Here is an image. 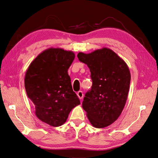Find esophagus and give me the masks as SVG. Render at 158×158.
Wrapping results in <instances>:
<instances>
[{
	"instance_id": "esophagus-1",
	"label": "esophagus",
	"mask_w": 158,
	"mask_h": 158,
	"mask_svg": "<svg viewBox=\"0 0 158 158\" xmlns=\"http://www.w3.org/2000/svg\"><path fill=\"white\" fill-rule=\"evenodd\" d=\"M77 96L79 97V98H80V99H82V97H83V92H82V91H79V92H77Z\"/></svg>"
}]
</instances>
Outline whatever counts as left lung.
Masks as SVG:
<instances>
[{"label":"left lung","mask_w":158,"mask_h":158,"mask_svg":"<svg viewBox=\"0 0 158 158\" xmlns=\"http://www.w3.org/2000/svg\"><path fill=\"white\" fill-rule=\"evenodd\" d=\"M77 57L88 66L93 82L82 108L94 127H106L118 119L126 105L131 81L128 66L106 47L89 54L79 52Z\"/></svg>","instance_id":"left-lung-1"}]
</instances>
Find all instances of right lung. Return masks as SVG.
Listing matches in <instances>:
<instances>
[{"mask_svg":"<svg viewBox=\"0 0 158 158\" xmlns=\"http://www.w3.org/2000/svg\"><path fill=\"white\" fill-rule=\"evenodd\" d=\"M74 58L72 51L49 48L31 62L25 76V88L36 116L53 127L63 125L71 110L80 104L68 74Z\"/></svg>","mask_w":158,"mask_h":158,"instance_id":"1","label":"right lung"}]
</instances>
